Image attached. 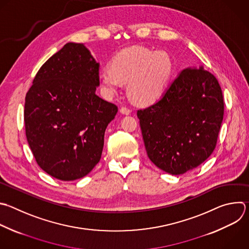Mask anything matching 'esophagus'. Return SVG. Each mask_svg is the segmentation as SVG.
<instances>
[{
	"label": "esophagus",
	"instance_id": "esophagus-1",
	"mask_svg": "<svg viewBox=\"0 0 249 249\" xmlns=\"http://www.w3.org/2000/svg\"><path fill=\"white\" fill-rule=\"evenodd\" d=\"M120 112H121L122 114H124V115H129V114L131 113V110H130L128 107H122L120 108Z\"/></svg>",
	"mask_w": 249,
	"mask_h": 249
}]
</instances>
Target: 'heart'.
Wrapping results in <instances>:
<instances>
[{"label":"heart","mask_w":249,"mask_h":249,"mask_svg":"<svg viewBox=\"0 0 249 249\" xmlns=\"http://www.w3.org/2000/svg\"><path fill=\"white\" fill-rule=\"evenodd\" d=\"M171 56L164 51L153 52L133 47L114 56L110 68L101 71L99 80L107 96H113L121 83H127L129 97L139 105L157 101L166 89L173 72Z\"/></svg>","instance_id":"1"}]
</instances>
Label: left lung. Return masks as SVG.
I'll use <instances>...</instances> for the list:
<instances>
[{
  "mask_svg": "<svg viewBox=\"0 0 249 249\" xmlns=\"http://www.w3.org/2000/svg\"><path fill=\"white\" fill-rule=\"evenodd\" d=\"M137 115L151 162L164 172L182 175L202 164L216 146L224 115L222 90L202 65L188 67Z\"/></svg>",
  "mask_w": 249,
  "mask_h": 249,
  "instance_id": "1",
  "label": "left lung"
}]
</instances>
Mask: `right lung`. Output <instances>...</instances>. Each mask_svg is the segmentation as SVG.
Returning a JSON list of instances; mask_svg holds the SVG:
<instances>
[{"instance_id": "right-lung-1", "label": "right lung", "mask_w": 249, "mask_h": 249, "mask_svg": "<svg viewBox=\"0 0 249 249\" xmlns=\"http://www.w3.org/2000/svg\"><path fill=\"white\" fill-rule=\"evenodd\" d=\"M100 63L84 44L67 43L37 72L26 94L29 147L42 170L61 181L88 175L118 108L96 95Z\"/></svg>"}]
</instances>
